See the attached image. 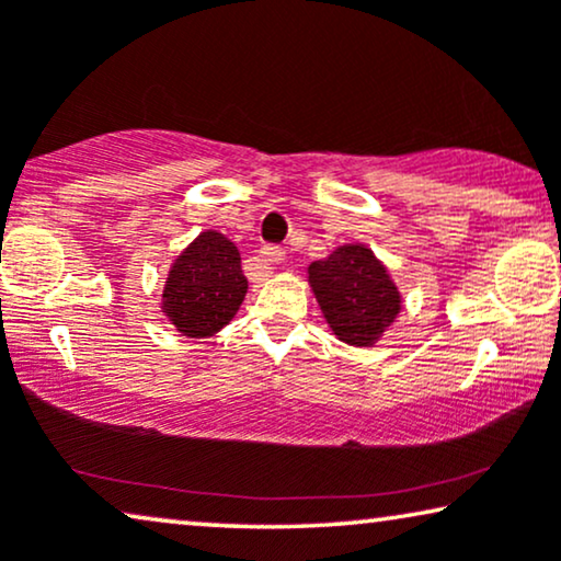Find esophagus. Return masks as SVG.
<instances>
[{"mask_svg": "<svg viewBox=\"0 0 561 561\" xmlns=\"http://www.w3.org/2000/svg\"><path fill=\"white\" fill-rule=\"evenodd\" d=\"M260 257L271 265H280L286 260V250L275 248V244H265V248H260Z\"/></svg>", "mask_w": 561, "mask_h": 561, "instance_id": "esophagus-1", "label": "esophagus"}]
</instances>
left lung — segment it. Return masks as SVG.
Instances as JSON below:
<instances>
[{"label": "left lung", "mask_w": 561, "mask_h": 561, "mask_svg": "<svg viewBox=\"0 0 561 561\" xmlns=\"http://www.w3.org/2000/svg\"><path fill=\"white\" fill-rule=\"evenodd\" d=\"M309 286L334 336L350 347H375L403 309V296L382 260L363 242L340 244L309 265Z\"/></svg>", "instance_id": "1"}]
</instances>
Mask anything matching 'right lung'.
<instances>
[{"mask_svg": "<svg viewBox=\"0 0 561 561\" xmlns=\"http://www.w3.org/2000/svg\"><path fill=\"white\" fill-rule=\"evenodd\" d=\"M244 294L240 250L217 229H206L173 260L160 311L181 336L206 340L234 319Z\"/></svg>", "mask_w": 561, "mask_h": 561, "instance_id": "obj_1", "label": "right lung"}]
</instances>
